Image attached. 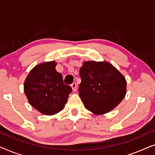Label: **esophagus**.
<instances>
[{
    "instance_id": "1",
    "label": "esophagus",
    "mask_w": 155,
    "mask_h": 155,
    "mask_svg": "<svg viewBox=\"0 0 155 155\" xmlns=\"http://www.w3.org/2000/svg\"><path fill=\"white\" fill-rule=\"evenodd\" d=\"M71 87L73 89V92H76V90H77V87H78L77 84H76L75 82H73V84H71Z\"/></svg>"
}]
</instances>
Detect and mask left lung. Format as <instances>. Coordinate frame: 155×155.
I'll use <instances>...</instances> for the list:
<instances>
[{"instance_id":"obj_1","label":"left lung","mask_w":155,"mask_h":155,"mask_svg":"<svg viewBox=\"0 0 155 155\" xmlns=\"http://www.w3.org/2000/svg\"><path fill=\"white\" fill-rule=\"evenodd\" d=\"M80 75L79 96L84 107L95 115L111 111L126 96V78L107 61H84Z\"/></svg>"}]
</instances>
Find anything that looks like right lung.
Wrapping results in <instances>:
<instances>
[{
    "instance_id": "obj_1",
    "label": "right lung",
    "mask_w": 155,
    "mask_h": 155,
    "mask_svg": "<svg viewBox=\"0 0 155 155\" xmlns=\"http://www.w3.org/2000/svg\"><path fill=\"white\" fill-rule=\"evenodd\" d=\"M55 61L35 65L24 82V92L31 107L44 115L52 116L64 109L72 88L63 84Z\"/></svg>"
}]
</instances>
